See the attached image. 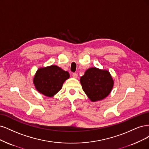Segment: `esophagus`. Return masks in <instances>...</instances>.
Instances as JSON below:
<instances>
[{
    "label": "esophagus",
    "mask_w": 149,
    "mask_h": 149,
    "mask_svg": "<svg viewBox=\"0 0 149 149\" xmlns=\"http://www.w3.org/2000/svg\"><path fill=\"white\" fill-rule=\"evenodd\" d=\"M77 77H78V75L76 73H73V74H72V77H73V78L77 79Z\"/></svg>",
    "instance_id": "34e87169"
}]
</instances>
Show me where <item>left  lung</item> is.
<instances>
[{
  "mask_svg": "<svg viewBox=\"0 0 149 149\" xmlns=\"http://www.w3.org/2000/svg\"><path fill=\"white\" fill-rule=\"evenodd\" d=\"M83 90L91 102H96L107 98L111 93L114 80L107 70L91 68L80 79Z\"/></svg>",
  "mask_w": 149,
  "mask_h": 149,
  "instance_id": "1",
  "label": "left lung"
}]
</instances>
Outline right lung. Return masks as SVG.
<instances>
[{
	"label": "right lung",
	"instance_id": "right-lung-1",
	"mask_svg": "<svg viewBox=\"0 0 149 149\" xmlns=\"http://www.w3.org/2000/svg\"><path fill=\"white\" fill-rule=\"evenodd\" d=\"M69 77L68 71L62 70L57 65H52L38 69L33 81L38 92L47 97H53Z\"/></svg>",
	"mask_w": 149,
	"mask_h": 149
}]
</instances>
